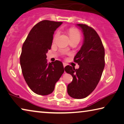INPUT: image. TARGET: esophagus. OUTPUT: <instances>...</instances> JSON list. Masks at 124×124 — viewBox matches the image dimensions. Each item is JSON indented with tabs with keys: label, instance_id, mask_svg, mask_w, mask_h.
Instances as JSON below:
<instances>
[{
	"label": "esophagus",
	"instance_id": "esophagus-1",
	"mask_svg": "<svg viewBox=\"0 0 124 124\" xmlns=\"http://www.w3.org/2000/svg\"><path fill=\"white\" fill-rule=\"evenodd\" d=\"M63 67H66V65H67V63H66L63 62Z\"/></svg>",
	"mask_w": 124,
	"mask_h": 124
}]
</instances>
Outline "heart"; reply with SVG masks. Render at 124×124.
Wrapping results in <instances>:
<instances>
[{"instance_id":"1","label":"heart","mask_w":124,"mask_h":124,"mask_svg":"<svg viewBox=\"0 0 124 124\" xmlns=\"http://www.w3.org/2000/svg\"><path fill=\"white\" fill-rule=\"evenodd\" d=\"M68 34L69 35L70 40L71 41H78V42L80 41V38H81V34L79 31H78L76 28L74 27H70L67 30ZM60 35V32L58 31H57L55 34H54V38H53V41H55L56 39L58 38Z\"/></svg>"}]
</instances>
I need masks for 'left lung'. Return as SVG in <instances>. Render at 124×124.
Wrapping results in <instances>:
<instances>
[{
    "instance_id": "left-lung-1",
    "label": "left lung",
    "mask_w": 124,
    "mask_h": 124,
    "mask_svg": "<svg viewBox=\"0 0 124 124\" xmlns=\"http://www.w3.org/2000/svg\"><path fill=\"white\" fill-rule=\"evenodd\" d=\"M84 35V42L74 56L79 64L75 69L69 65L65 71L71 74L73 80L67 86L68 95L74 99L87 97L97 87L105 66V51L101 38L95 30L85 24H77Z\"/></svg>"
}]
</instances>
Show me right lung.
Masks as SVG:
<instances>
[{"instance_id": "1", "label": "right lung", "mask_w": 124, "mask_h": 124, "mask_svg": "<svg viewBox=\"0 0 124 124\" xmlns=\"http://www.w3.org/2000/svg\"><path fill=\"white\" fill-rule=\"evenodd\" d=\"M62 22L42 20L32 27L23 42L20 62L23 78L35 93H52L64 72L61 62L48 63L46 54L51 48L53 35Z\"/></svg>"}]
</instances>
